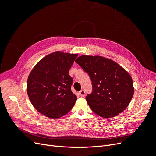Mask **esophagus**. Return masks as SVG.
<instances>
[{"instance_id":"1","label":"esophagus","mask_w":156,"mask_h":156,"mask_svg":"<svg viewBox=\"0 0 156 156\" xmlns=\"http://www.w3.org/2000/svg\"><path fill=\"white\" fill-rule=\"evenodd\" d=\"M79 95L81 96V97H84V96L85 94H86V93H85V91H84V90H82L80 91H79Z\"/></svg>"}]
</instances>
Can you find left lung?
<instances>
[{"label": "left lung", "mask_w": 156, "mask_h": 156, "mask_svg": "<svg viewBox=\"0 0 156 156\" xmlns=\"http://www.w3.org/2000/svg\"><path fill=\"white\" fill-rule=\"evenodd\" d=\"M90 76L93 91L86 99L97 115L111 118L127 108L134 94L133 80L121 65L101 56L82 55L76 60Z\"/></svg>", "instance_id": "obj_1"}]
</instances>
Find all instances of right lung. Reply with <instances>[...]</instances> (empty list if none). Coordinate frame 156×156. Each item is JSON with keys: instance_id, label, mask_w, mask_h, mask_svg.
Instances as JSON below:
<instances>
[{"instance_id": "1", "label": "right lung", "mask_w": 156, "mask_h": 156, "mask_svg": "<svg viewBox=\"0 0 156 156\" xmlns=\"http://www.w3.org/2000/svg\"><path fill=\"white\" fill-rule=\"evenodd\" d=\"M77 54L56 51L37 63L30 73L27 86L34 108L51 119H58L74 106L77 96L71 91L69 70Z\"/></svg>"}]
</instances>
